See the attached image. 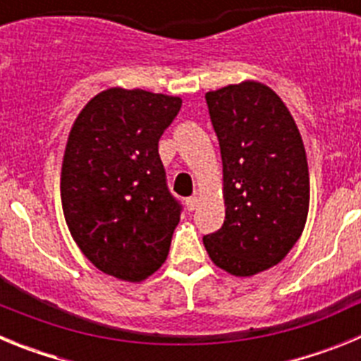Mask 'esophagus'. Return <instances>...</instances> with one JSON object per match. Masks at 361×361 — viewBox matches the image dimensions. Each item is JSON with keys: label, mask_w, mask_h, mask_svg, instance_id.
Wrapping results in <instances>:
<instances>
[{"label": "esophagus", "mask_w": 361, "mask_h": 361, "mask_svg": "<svg viewBox=\"0 0 361 361\" xmlns=\"http://www.w3.org/2000/svg\"><path fill=\"white\" fill-rule=\"evenodd\" d=\"M197 204H199V199H197V195H191V197H188V199H186V206H188V209H190V212H193V209L197 208Z\"/></svg>", "instance_id": "obj_1"}]
</instances>
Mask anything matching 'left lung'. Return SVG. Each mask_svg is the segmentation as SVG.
Returning a JSON list of instances; mask_svg holds the SVG:
<instances>
[{"label": "left lung", "instance_id": "obj_1", "mask_svg": "<svg viewBox=\"0 0 361 361\" xmlns=\"http://www.w3.org/2000/svg\"><path fill=\"white\" fill-rule=\"evenodd\" d=\"M224 171L226 219L204 235L209 258L235 276L282 260L304 231L309 170L295 119L262 82L206 94Z\"/></svg>", "mask_w": 361, "mask_h": 361}]
</instances>
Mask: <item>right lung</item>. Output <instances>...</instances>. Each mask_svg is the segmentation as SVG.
<instances>
[{
    "label": "right lung",
    "instance_id": "1",
    "mask_svg": "<svg viewBox=\"0 0 361 361\" xmlns=\"http://www.w3.org/2000/svg\"><path fill=\"white\" fill-rule=\"evenodd\" d=\"M180 104L171 95L110 88L73 123L63 213L79 250L106 275L141 282L168 257L183 206L166 183L159 139Z\"/></svg>",
    "mask_w": 361,
    "mask_h": 361
}]
</instances>
